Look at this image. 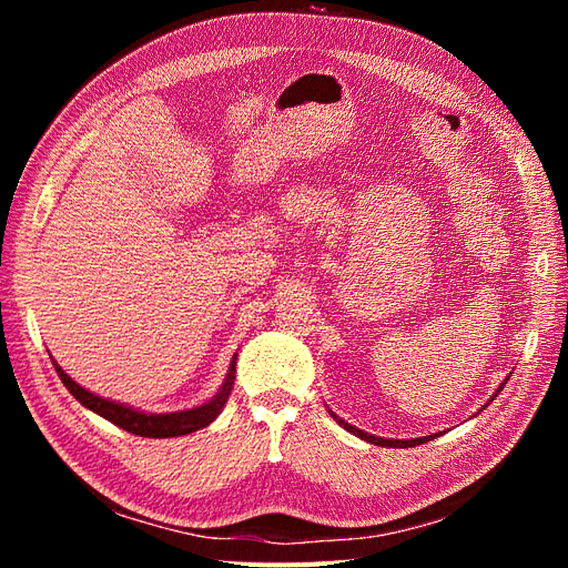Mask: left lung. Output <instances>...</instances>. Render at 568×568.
<instances>
[{"mask_svg":"<svg viewBox=\"0 0 568 568\" xmlns=\"http://www.w3.org/2000/svg\"><path fill=\"white\" fill-rule=\"evenodd\" d=\"M505 384H507V379H505ZM505 384L497 388L495 393H493V398H490V403L497 398V395H500V390L505 388ZM329 415L346 428V432H351L353 436H357V438H363V440H367V443H374V445H382V448H415V445H422V443H426V440H432L434 436H424V438H407V440H395V438H379V436H372V434H367V432H359V428H355L353 424H348V422H343V419H338L334 412L329 409Z\"/></svg>","mask_w":568,"mask_h":568,"instance_id":"8db88e82","label":"left lung"}]
</instances>
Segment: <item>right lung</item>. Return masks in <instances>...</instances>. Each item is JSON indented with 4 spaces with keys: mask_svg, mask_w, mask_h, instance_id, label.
<instances>
[{
    "mask_svg": "<svg viewBox=\"0 0 568 568\" xmlns=\"http://www.w3.org/2000/svg\"><path fill=\"white\" fill-rule=\"evenodd\" d=\"M51 363H54V369L59 374V379L63 382V386L73 393V398L80 405L97 412L99 417L109 419L111 424L125 428V432H130L134 436H144V438H175V436L194 434V432H199V428L209 426L220 415L222 407H225L230 393H232V386H234V372H236V355H234L225 382H222L220 390L213 395L209 403H203V405L192 407V409L170 412V415H149V412H140V409L128 407L123 403L99 398V395H94L88 388H82L80 384H75L71 376H68L57 365V359H51Z\"/></svg>",
    "mask_w": 568,
    "mask_h": 568,
    "instance_id": "right-lung-1",
    "label": "right lung"
}]
</instances>
